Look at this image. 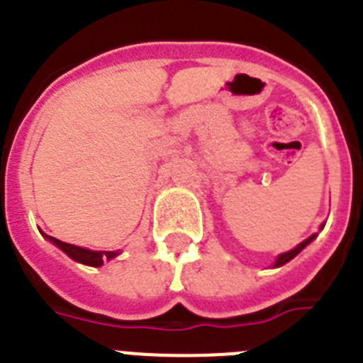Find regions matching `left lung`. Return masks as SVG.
I'll return each instance as SVG.
<instances>
[{
    "instance_id": "1",
    "label": "left lung",
    "mask_w": 363,
    "mask_h": 363,
    "mask_svg": "<svg viewBox=\"0 0 363 363\" xmlns=\"http://www.w3.org/2000/svg\"><path fill=\"white\" fill-rule=\"evenodd\" d=\"M314 238H316V234H313V236H309V238H307L306 242H301L300 245H298V247H294L293 251H289V252H284V255H280V256H278V259H277V264H274V267H280V265H284V264H287V262H291V259H293L294 256H296L298 252H300L301 249H303V247H306V245H309V243L313 242Z\"/></svg>"
}]
</instances>
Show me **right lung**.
<instances>
[{
	"label": "right lung",
	"instance_id": "1",
	"mask_svg": "<svg viewBox=\"0 0 363 363\" xmlns=\"http://www.w3.org/2000/svg\"><path fill=\"white\" fill-rule=\"evenodd\" d=\"M43 236L47 240H50L54 245L60 247L67 256H70V258L79 262V264L92 265V267H99V265L104 264L105 259H111L118 255V252H112V251H89V249H83V247L62 242V240L54 238V236H47V234H43Z\"/></svg>",
	"mask_w": 363,
	"mask_h": 363
}]
</instances>
